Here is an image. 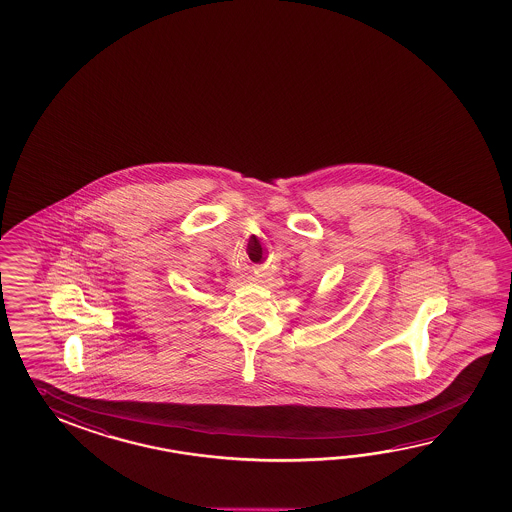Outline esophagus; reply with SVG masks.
<instances>
[{
    "label": "esophagus",
    "mask_w": 512,
    "mask_h": 512,
    "mask_svg": "<svg viewBox=\"0 0 512 512\" xmlns=\"http://www.w3.org/2000/svg\"><path fill=\"white\" fill-rule=\"evenodd\" d=\"M261 277H262L261 271H255V277H253V279L261 280Z\"/></svg>",
    "instance_id": "obj_1"
}]
</instances>
